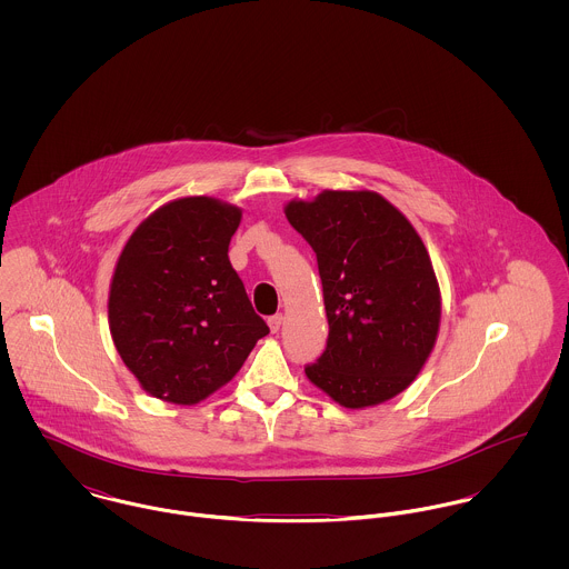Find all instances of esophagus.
Instances as JSON below:
<instances>
[{
	"label": "esophagus",
	"mask_w": 569,
	"mask_h": 569,
	"mask_svg": "<svg viewBox=\"0 0 569 569\" xmlns=\"http://www.w3.org/2000/svg\"><path fill=\"white\" fill-rule=\"evenodd\" d=\"M267 322H269L271 332H278V330H280V326L284 322V318H282V313H276V316H271Z\"/></svg>",
	"instance_id": "obj_1"
}]
</instances>
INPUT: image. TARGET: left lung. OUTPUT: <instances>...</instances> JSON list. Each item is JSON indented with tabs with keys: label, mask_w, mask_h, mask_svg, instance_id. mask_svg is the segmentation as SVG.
<instances>
[{
	"label": "left lung",
	"mask_w": 569,
	"mask_h": 569,
	"mask_svg": "<svg viewBox=\"0 0 569 569\" xmlns=\"http://www.w3.org/2000/svg\"><path fill=\"white\" fill-rule=\"evenodd\" d=\"M289 223L318 256L328 341L305 368L350 409L397 397L422 370L440 326V289L413 226L372 190L289 201Z\"/></svg>",
	"instance_id": "obj_1"
}]
</instances>
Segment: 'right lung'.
<instances>
[{
	"label": "right lung",
	"mask_w": 569,
	"mask_h": 569,
	"mask_svg": "<svg viewBox=\"0 0 569 569\" xmlns=\"http://www.w3.org/2000/svg\"><path fill=\"white\" fill-rule=\"evenodd\" d=\"M241 210L183 197L144 219L109 289V328L124 366L156 399L194 406L232 381L269 326L244 293L228 247Z\"/></svg>",
	"instance_id": "add662e5"
}]
</instances>
